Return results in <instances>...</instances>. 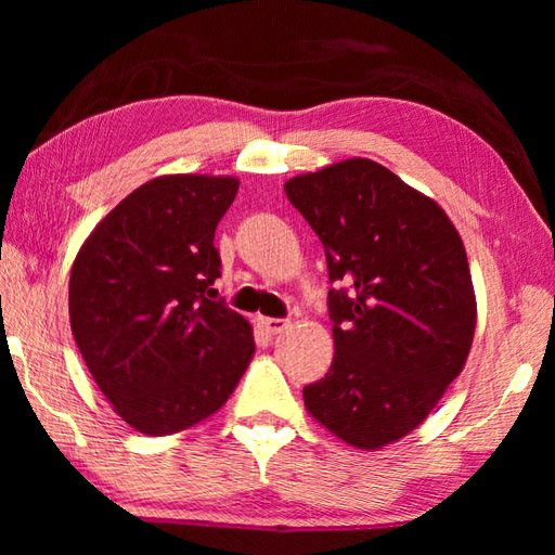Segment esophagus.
<instances>
[{"label":"esophagus","instance_id":"1","mask_svg":"<svg viewBox=\"0 0 555 555\" xmlns=\"http://www.w3.org/2000/svg\"><path fill=\"white\" fill-rule=\"evenodd\" d=\"M262 326H264L267 334L276 336V334H284L286 328L291 326V322L288 320H276V317H267V320H262Z\"/></svg>","mask_w":555,"mask_h":555}]
</instances>
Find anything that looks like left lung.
Wrapping results in <instances>:
<instances>
[{
    "label": "left lung",
    "instance_id": "left-lung-1",
    "mask_svg": "<svg viewBox=\"0 0 555 555\" xmlns=\"http://www.w3.org/2000/svg\"><path fill=\"white\" fill-rule=\"evenodd\" d=\"M284 191L326 253L334 362L310 415L362 451L403 439L463 372L477 326L465 245L431 197L372 159L293 176Z\"/></svg>",
    "mask_w": 555,
    "mask_h": 555
}]
</instances>
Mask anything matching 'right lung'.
Here are the masks:
<instances>
[{"label": "right lung", "instance_id": "right-lung-1", "mask_svg": "<svg viewBox=\"0 0 555 555\" xmlns=\"http://www.w3.org/2000/svg\"><path fill=\"white\" fill-rule=\"evenodd\" d=\"M233 176H157L124 197L74 259L76 346L116 415L167 436L227 403L255 356L253 326L221 300L215 231Z\"/></svg>", "mask_w": 555, "mask_h": 555}]
</instances>
